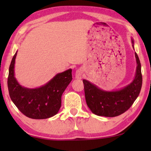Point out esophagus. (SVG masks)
Segmentation results:
<instances>
[{
	"instance_id": "esophagus-1",
	"label": "esophagus",
	"mask_w": 151,
	"mask_h": 151,
	"mask_svg": "<svg viewBox=\"0 0 151 151\" xmlns=\"http://www.w3.org/2000/svg\"><path fill=\"white\" fill-rule=\"evenodd\" d=\"M83 76V71L81 69H78L76 71V79H81Z\"/></svg>"
}]
</instances>
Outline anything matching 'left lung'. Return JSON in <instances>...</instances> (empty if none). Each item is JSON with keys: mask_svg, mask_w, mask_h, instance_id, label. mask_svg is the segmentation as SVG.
I'll list each match as a JSON object with an SVG mask.
<instances>
[{"mask_svg": "<svg viewBox=\"0 0 151 151\" xmlns=\"http://www.w3.org/2000/svg\"><path fill=\"white\" fill-rule=\"evenodd\" d=\"M134 49V40L131 38ZM137 63L135 76L132 82L119 90H102L86 80H83L86 104L93 113L99 116L115 117L122 114L132 106L139 96L142 85L141 64L135 53Z\"/></svg>", "mask_w": 151, "mask_h": 151, "instance_id": "obj_1", "label": "left lung"}]
</instances>
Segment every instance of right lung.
<instances>
[{
	"mask_svg": "<svg viewBox=\"0 0 151 151\" xmlns=\"http://www.w3.org/2000/svg\"><path fill=\"white\" fill-rule=\"evenodd\" d=\"M17 51L9 69L7 80L9 96L20 112L32 119H47L56 115L61 106V97L72 80V70L58 73L38 88H29L18 83L14 74Z\"/></svg>",
	"mask_w": 151,
	"mask_h": 151,
	"instance_id": "right-lung-1",
	"label": "right lung"
}]
</instances>
